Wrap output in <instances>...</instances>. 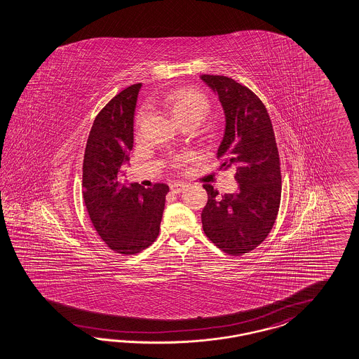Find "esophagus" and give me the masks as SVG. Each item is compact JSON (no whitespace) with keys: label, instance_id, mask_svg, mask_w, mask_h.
I'll list each match as a JSON object with an SVG mask.
<instances>
[{"label":"esophagus","instance_id":"esophagus-1","mask_svg":"<svg viewBox=\"0 0 359 359\" xmlns=\"http://www.w3.org/2000/svg\"><path fill=\"white\" fill-rule=\"evenodd\" d=\"M184 183H182V182H174V183L171 184V191H172L174 194H179V192H182V191L184 189Z\"/></svg>","mask_w":359,"mask_h":359}]
</instances>
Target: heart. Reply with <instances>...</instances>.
<instances>
[{"instance_id": "heart-1", "label": "heart", "mask_w": 359, "mask_h": 359, "mask_svg": "<svg viewBox=\"0 0 359 359\" xmlns=\"http://www.w3.org/2000/svg\"><path fill=\"white\" fill-rule=\"evenodd\" d=\"M165 106L175 118L182 124L188 120H200L209 114L210 103L204 94L191 88H177L170 93L165 99ZM144 114L138 118V124L142 121ZM188 161V155H180L174 159L175 165H180Z\"/></svg>"}]
</instances>
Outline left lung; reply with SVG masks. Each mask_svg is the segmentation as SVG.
<instances>
[{
    "label": "left lung",
    "mask_w": 359,
    "mask_h": 359,
    "mask_svg": "<svg viewBox=\"0 0 359 359\" xmlns=\"http://www.w3.org/2000/svg\"><path fill=\"white\" fill-rule=\"evenodd\" d=\"M212 88L224 115L215 156L219 170L233 167L235 194L218 196L205 184L208 203L201 213L206 236L229 255H243L262 244L276 222L281 201V168L271 117L252 91L224 76H200Z\"/></svg>",
    "instance_id": "1"
}]
</instances>
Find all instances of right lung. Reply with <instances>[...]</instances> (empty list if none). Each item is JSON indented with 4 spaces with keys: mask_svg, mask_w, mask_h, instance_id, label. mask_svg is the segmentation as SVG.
Here are the masks:
<instances>
[{
    "mask_svg": "<svg viewBox=\"0 0 359 359\" xmlns=\"http://www.w3.org/2000/svg\"><path fill=\"white\" fill-rule=\"evenodd\" d=\"M142 83L111 99L95 117L83 158V200L90 219L107 245L135 255L154 243L165 210L168 185L145 188L118 182L133 149L137 97Z\"/></svg>",
    "mask_w": 359,
    "mask_h": 359,
    "instance_id": "1",
    "label": "right lung"
}]
</instances>
